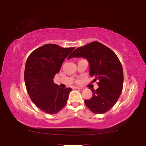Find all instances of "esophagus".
Returning a JSON list of instances; mask_svg holds the SVG:
<instances>
[{
	"label": "esophagus",
	"mask_w": 146,
	"mask_h": 146,
	"mask_svg": "<svg viewBox=\"0 0 146 146\" xmlns=\"http://www.w3.org/2000/svg\"><path fill=\"white\" fill-rule=\"evenodd\" d=\"M74 89H76V90H80V89H82V88L77 87V86H75V87H74Z\"/></svg>",
	"instance_id": "esophagus-1"
}]
</instances>
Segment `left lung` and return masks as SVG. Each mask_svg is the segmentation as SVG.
Here are the masks:
<instances>
[{
    "label": "left lung",
    "mask_w": 146,
    "mask_h": 146,
    "mask_svg": "<svg viewBox=\"0 0 146 146\" xmlns=\"http://www.w3.org/2000/svg\"><path fill=\"white\" fill-rule=\"evenodd\" d=\"M84 57L90 63L91 76L98 80L97 90H91L93 97L85 100L86 106L95 114H103L115 106L122 93L123 83V69L120 61L111 49L94 41L76 49L69 56Z\"/></svg>",
    "instance_id": "obj_1"
}]
</instances>
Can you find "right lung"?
<instances>
[{"label": "right lung", "mask_w": 146, "mask_h": 146, "mask_svg": "<svg viewBox=\"0 0 146 146\" xmlns=\"http://www.w3.org/2000/svg\"><path fill=\"white\" fill-rule=\"evenodd\" d=\"M74 49L48 44L35 49L27 59L24 70L27 92L32 102L43 112L55 114L67 103L71 89L59 88L53 78Z\"/></svg>", "instance_id": "obj_1"}]
</instances>
